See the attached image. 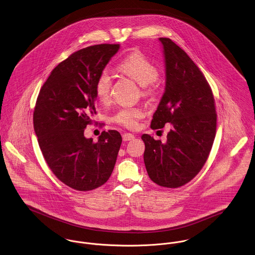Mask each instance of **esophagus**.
Listing matches in <instances>:
<instances>
[{"instance_id":"esophagus-1","label":"esophagus","mask_w":255,"mask_h":255,"mask_svg":"<svg viewBox=\"0 0 255 255\" xmlns=\"http://www.w3.org/2000/svg\"><path fill=\"white\" fill-rule=\"evenodd\" d=\"M134 138V135L131 134V133H125L123 135V140L124 141H129V140H132Z\"/></svg>"}]
</instances>
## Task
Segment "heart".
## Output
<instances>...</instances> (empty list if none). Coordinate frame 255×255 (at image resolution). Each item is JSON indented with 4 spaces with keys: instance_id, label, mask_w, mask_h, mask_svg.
<instances>
[{
    "instance_id": "1",
    "label": "heart",
    "mask_w": 255,
    "mask_h": 255,
    "mask_svg": "<svg viewBox=\"0 0 255 255\" xmlns=\"http://www.w3.org/2000/svg\"><path fill=\"white\" fill-rule=\"evenodd\" d=\"M119 70L141 85L144 95H148L151 92V86L159 75L157 67L139 52L131 53L124 58L119 64ZM111 87L112 75L107 70H103L99 73L94 85L95 95L100 102L106 103L109 100ZM142 117V109L125 107L119 110L113 116L112 120L122 127L133 129L137 127L138 121Z\"/></svg>"
}]
</instances>
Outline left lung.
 <instances>
[{
    "label": "left lung",
    "instance_id": "8db88e82",
    "mask_svg": "<svg viewBox=\"0 0 255 255\" xmlns=\"http://www.w3.org/2000/svg\"><path fill=\"white\" fill-rule=\"evenodd\" d=\"M166 65V86L151 128L170 123L166 143L149 134L144 164L151 181L176 188L190 182L204 166L217 127L215 100L204 74L187 54L169 38H159Z\"/></svg>",
    "mask_w": 255,
    "mask_h": 255
}]
</instances>
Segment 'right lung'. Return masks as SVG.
Here are the masks:
<instances>
[{"instance_id":"1","label":"right lung","mask_w":255,"mask_h":255,"mask_svg":"<svg viewBox=\"0 0 255 255\" xmlns=\"http://www.w3.org/2000/svg\"><path fill=\"white\" fill-rule=\"evenodd\" d=\"M119 44H100L74 52L60 63L40 89L33 113L39 147L53 174L79 191L95 189L109 180L122 136L102 131L97 142L84 136L96 114L95 81Z\"/></svg>"}]
</instances>
